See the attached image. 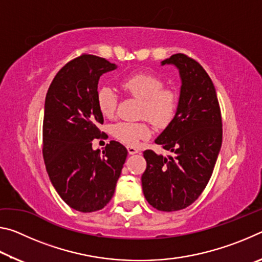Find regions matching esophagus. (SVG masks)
Segmentation results:
<instances>
[{"instance_id":"34e87169","label":"esophagus","mask_w":262,"mask_h":262,"mask_svg":"<svg viewBox=\"0 0 262 262\" xmlns=\"http://www.w3.org/2000/svg\"><path fill=\"white\" fill-rule=\"evenodd\" d=\"M127 150H128V154H129V155H135L137 152H140V149L135 148V147H128Z\"/></svg>"}]
</instances>
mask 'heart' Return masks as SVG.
Here are the masks:
<instances>
[{
    "label": "heart",
    "mask_w": 262,
    "mask_h": 262,
    "mask_svg": "<svg viewBox=\"0 0 262 262\" xmlns=\"http://www.w3.org/2000/svg\"><path fill=\"white\" fill-rule=\"evenodd\" d=\"M123 90L143 100L142 117L148 118L154 125L164 127L171 122L177 110L176 95L168 89H163V82L150 74H135L121 83ZM97 104L101 114L111 117L117 107V96L108 86L99 89ZM113 135L129 145H135L150 135V128L145 122L121 121L113 127Z\"/></svg>",
    "instance_id": "obj_1"
}]
</instances>
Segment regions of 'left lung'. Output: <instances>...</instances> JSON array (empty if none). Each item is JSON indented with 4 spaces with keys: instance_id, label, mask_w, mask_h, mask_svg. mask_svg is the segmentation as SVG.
<instances>
[{
    "instance_id": "1",
    "label": "left lung",
    "mask_w": 262,
    "mask_h": 262,
    "mask_svg": "<svg viewBox=\"0 0 262 262\" xmlns=\"http://www.w3.org/2000/svg\"><path fill=\"white\" fill-rule=\"evenodd\" d=\"M161 64L174 66L181 81L174 117L155 140L172 155L145 150L141 180L150 206L177 211L192 205L210 179L222 145V118L215 86L200 63L178 53Z\"/></svg>"
}]
</instances>
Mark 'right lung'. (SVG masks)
Returning <instances> with one entry per match:
<instances>
[{
	"label": "right lung",
	"instance_id": "1",
	"mask_svg": "<svg viewBox=\"0 0 262 262\" xmlns=\"http://www.w3.org/2000/svg\"><path fill=\"white\" fill-rule=\"evenodd\" d=\"M118 66L83 54L68 62L51 83L45 99L42 154L57 194L75 210L103 209L112 199L127 149L111 141L103 154L92 149L104 122L97 104L98 82Z\"/></svg>",
	"mask_w": 262,
	"mask_h": 262
}]
</instances>
